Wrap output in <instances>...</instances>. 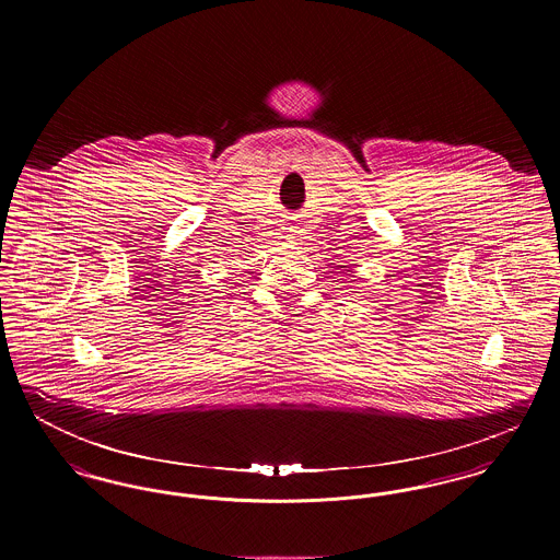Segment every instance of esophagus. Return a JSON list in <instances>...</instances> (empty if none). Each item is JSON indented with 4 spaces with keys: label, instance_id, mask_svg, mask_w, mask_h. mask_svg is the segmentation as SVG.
<instances>
[{
    "label": "esophagus",
    "instance_id": "34e87169",
    "mask_svg": "<svg viewBox=\"0 0 560 560\" xmlns=\"http://www.w3.org/2000/svg\"><path fill=\"white\" fill-rule=\"evenodd\" d=\"M292 231L293 229H288V233H290V235H293Z\"/></svg>",
    "mask_w": 560,
    "mask_h": 560
}]
</instances>
